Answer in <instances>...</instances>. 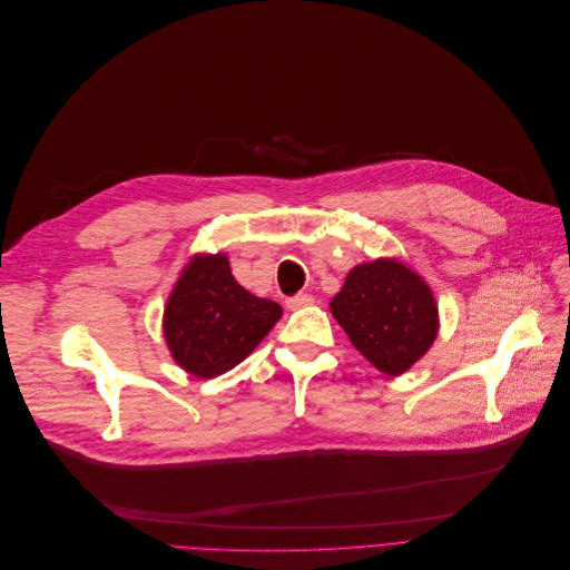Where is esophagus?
I'll list each match as a JSON object with an SVG mask.
<instances>
[{"instance_id": "1", "label": "esophagus", "mask_w": 570, "mask_h": 570, "mask_svg": "<svg viewBox=\"0 0 570 570\" xmlns=\"http://www.w3.org/2000/svg\"><path fill=\"white\" fill-rule=\"evenodd\" d=\"M314 303V296L312 294H296V296H289L287 301H285V305H287V309H301V307H307V305H312Z\"/></svg>"}]
</instances>
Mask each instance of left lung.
Segmentation results:
<instances>
[{
	"label": "left lung",
	"mask_w": 570,
	"mask_h": 570,
	"mask_svg": "<svg viewBox=\"0 0 570 570\" xmlns=\"http://www.w3.org/2000/svg\"><path fill=\"white\" fill-rule=\"evenodd\" d=\"M353 346L384 375L406 373L435 341L438 305L431 287L395 258L357 265L330 301Z\"/></svg>",
	"instance_id": "left-lung-1"
}]
</instances>
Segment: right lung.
<instances>
[{"label": "right lung", "instance_id": "right-lung-1", "mask_svg": "<svg viewBox=\"0 0 570 570\" xmlns=\"http://www.w3.org/2000/svg\"><path fill=\"white\" fill-rule=\"evenodd\" d=\"M283 316V307L247 292L224 254H197L184 267L164 309L173 360L208 380L247 360Z\"/></svg>", "mask_w": 570, "mask_h": 570}]
</instances>
